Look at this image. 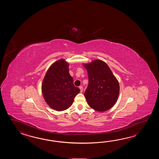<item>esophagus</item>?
Returning a JSON list of instances; mask_svg holds the SVG:
<instances>
[{"label":"esophagus","instance_id":"34e87169","mask_svg":"<svg viewBox=\"0 0 159 159\" xmlns=\"http://www.w3.org/2000/svg\"><path fill=\"white\" fill-rule=\"evenodd\" d=\"M80 91H81V93H82V91H83V87L82 86H80Z\"/></svg>","mask_w":159,"mask_h":159}]
</instances>
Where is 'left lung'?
<instances>
[{"label":"left lung","instance_id":"obj_1","mask_svg":"<svg viewBox=\"0 0 159 159\" xmlns=\"http://www.w3.org/2000/svg\"><path fill=\"white\" fill-rule=\"evenodd\" d=\"M83 66L88 71L89 84L84 92L88 105L98 112L112 107L118 98L120 87L118 80L107 64L95 60Z\"/></svg>","mask_w":159,"mask_h":159}]
</instances>
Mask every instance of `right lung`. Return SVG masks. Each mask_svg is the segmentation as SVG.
I'll return each mask as SVG.
<instances>
[{
  "instance_id": "add662e5",
  "label": "right lung",
  "mask_w": 159,
  "mask_h": 159,
  "mask_svg": "<svg viewBox=\"0 0 159 159\" xmlns=\"http://www.w3.org/2000/svg\"><path fill=\"white\" fill-rule=\"evenodd\" d=\"M69 63L61 58L48 69L41 84L45 101L51 108L58 111L69 108L80 90L73 84L69 72Z\"/></svg>"
}]
</instances>
